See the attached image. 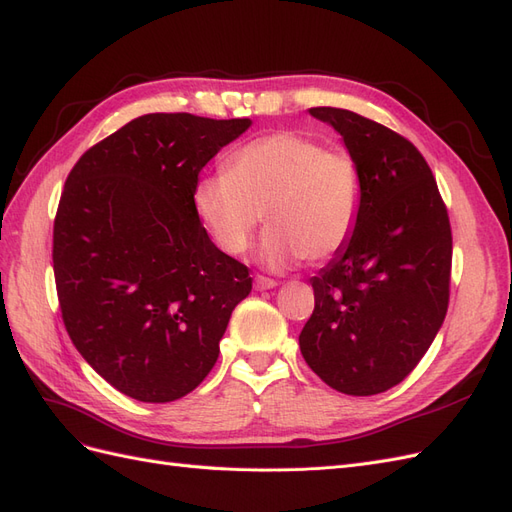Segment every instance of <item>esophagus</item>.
Instances as JSON below:
<instances>
[{
    "label": "esophagus",
    "instance_id": "1",
    "mask_svg": "<svg viewBox=\"0 0 512 512\" xmlns=\"http://www.w3.org/2000/svg\"><path fill=\"white\" fill-rule=\"evenodd\" d=\"M277 282L273 280V277H267V275H256L254 277V288L256 290H269V288H275Z\"/></svg>",
    "mask_w": 512,
    "mask_h": 512
}]
</instances>
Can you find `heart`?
Wrapping results in <instances>:
<instances>
[{"label": "heart", "mask_w": 512, "mask_h": 512, "mask_svg": "<svg viewBox=\"0 0 512 512\" xmlns=\"http://www.w3.org/2000/svg\"><path fill=\"white\" fill-rule=\"evenodd\" d=\"M363 192V170L352 153L282 130L232 151L226 173L200 177L192 207L215 247L230 256L250 247L265 215L271 228L260 258L286 267L342 252L359 226Z\"/></svg>", "instance_id": "obj_1"}]
</instances>
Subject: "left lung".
<instances>
[{
    "label": "left lung",
    "mask_w": 512,
    "mask_h": 512,
    "mask_svg": "<svg viewBox=\"0 0 512 512\" xmlns=\"http://www.w3.org/2000/svg\"><path fill=\"white\" fill-rule=\"evenodd\" d=\"M309 113L342 134L365 192L350 243L312 277L316 305L299 346L331 389L378 395L410 374L442 327L451 222L436 177L406 136L344 108Z\"/></svg>",
    "instance_id": "1"
}]
</instances>
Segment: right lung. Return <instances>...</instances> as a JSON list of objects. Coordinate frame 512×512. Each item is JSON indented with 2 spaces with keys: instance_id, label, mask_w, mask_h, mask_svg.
I'll list each match as a JSON object with an SVG mask.
<instances>
[{
  "instance_id": "1",
  "label": "right lung",
  "mask_w": 512,
  "mask_h": 512,
  "mask_svg": "<svg viewBox=\"0 0 512 512\" xmlns=\"http://www.w3.org/2000/svg\"><path fill=\"white\" fill-rule=\"evenodd\" d=\"M250 119L136 117L74 164L53 224L72 344L123 395L166 404L218 361L250 269L213 245L192 207L203 166Z\"/></svg>"
}]
</instances>
